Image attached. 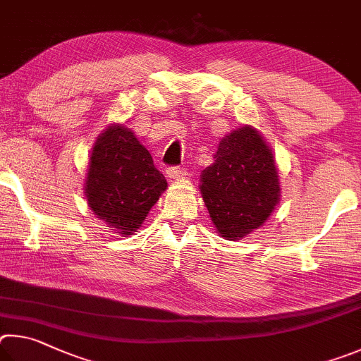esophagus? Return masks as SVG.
<instances>
[{"mask_svg": "<svg viewBox=\"0 0 361 361\" xmlns=\"http://www.w3.org/2000/svg\"><path fill=\"white\" fill-rule=\"evenodd\" d=\"M166 176L169 177V179H173V180H179V179H182V177L185 176V171L182 169V168H168L166 169Z\"/></svg>", "mask_w": 361, "mask_h": 361, "instance_id": "1", "label": "esophagus"}]
</instances>
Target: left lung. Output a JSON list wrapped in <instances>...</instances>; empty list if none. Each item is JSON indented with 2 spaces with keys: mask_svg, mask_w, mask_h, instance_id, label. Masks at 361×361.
<instances>
[{
  "mask_svg": "<svg viewBox=\"0 0 361 361\" xmlns=\"http://www.w3.org/2000/svg\"><path fill=\"white\" fill-rule=\"evenodd\" d=\"M200 182L214 228L228 241L260 228L281 201L273 150L252 125L220 139L214 163L201 171Z\"/></svg>",
  "mask_w": 361,
  "mask_h": 361,
  "instance_id": "8db88e82",
  "label": "left lung"
}]
</instances>
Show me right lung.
<instances>
[{"label": "right lung", "mask_w": 361, "mask_h": 361, "mask_svg": "<svg viewBox=\"0 0 361 361\" xmlns=\"http://www.w3.org/2000/svg\"><path fill=\"white\" fill-rule=\"evenodd\" d=\"M168 182L149 150L123 123H111L93 144L85 177L87 204L120 236H130L147 217Z\"/></svg>", "instance_id": "obj_1"}]
</instances>
